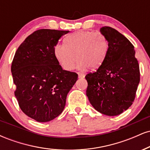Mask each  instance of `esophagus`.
<instances>
[{
    "label": "esophagus",
    "instance_id": "1",
    "mask_svg": "<svg viewBox=\"0 0 150 150\" xmlns=\"http://www.w3.org/2000/svg\"><path fill=\"white\" fill-rule=\"evenodd\" d=\"M77 74H78L79 78H83V77H85V74L82 73H80V72H78Z\"/></svg>",
    "mask_w": 150,
    "mask_h": 150
}]
</instances>
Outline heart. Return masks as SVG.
<instances>
[{"label": "heart", "instance_id": "1", "mask_svg": "<svg viewBox=\"0 0 150 150\" xmlns=\"http://www.w3.org/2000/svg\"><path fill=\"white\" fill-rule=\"evenodd\" d=\"M64 42L65 44H56L53 53L65 70H73L77 59L79 68H99L104 61L108 48L107 39L100 32L78 31L68 36Z\"/></svg>", "mask_w": 150, "mask_h": 150}]
</instances>
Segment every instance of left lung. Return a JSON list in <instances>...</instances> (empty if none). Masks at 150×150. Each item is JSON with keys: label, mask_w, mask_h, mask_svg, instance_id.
<instances>
[{"label": "left lung", "mask_w": 150, "mask_h": 150, "mask_svg": "<svg viewBox=\"0 0 150 150\" xmlns=\"http://www.w3.org/2000/svg\"><path fill=\"white\" fill-rule=\"evenodd\" d=\"M100 32L108 43L106 56L97 71L85 76L89 102L97 111L113 116L132 104L140 82V68L131 42L110 27Z\"/></svg>", "instance_id": "8db88e82"}]
</instances>
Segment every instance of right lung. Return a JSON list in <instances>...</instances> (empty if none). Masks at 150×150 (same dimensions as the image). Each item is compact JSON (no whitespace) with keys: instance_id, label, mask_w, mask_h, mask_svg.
I'll return each mask as SVG.
<instances>
[{"instance_id":"obj_1","label":"right lung","mask_w":150,"mask_h":150,"mask_svg":"<svg viewBox=\"0 0 150 150\" xmlns=\"http://www.w3.org/2000/svg\"><path fill=\"white\" fill-rule=\"evenodd\" d=\"M68 32L35 31L20 44L12 62L19 106L38 122L50 121L61 114L68 93L77 80V74L63 70L53 53L60 38Z\"/></svg>"}]
</instances>
